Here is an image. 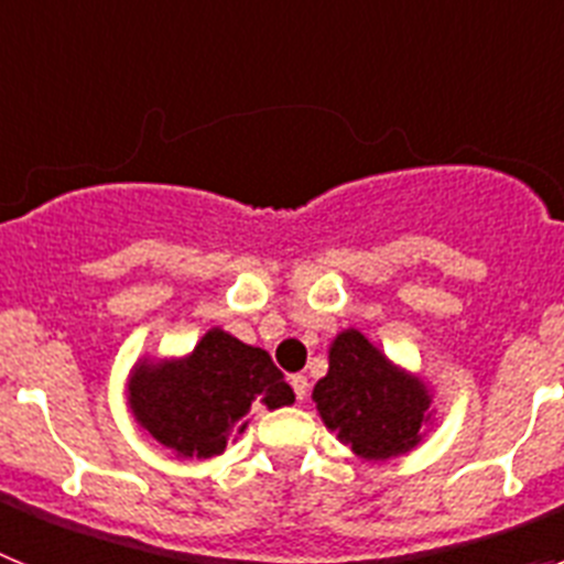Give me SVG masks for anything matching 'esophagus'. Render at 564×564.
<instances>
[{"instance_id": "1", "label": "esophagus", "mask_w": 564, "mask_h": 564, "mask_svg": "<svg viewBox=\"0 0 564 564\" xmlns=\"http://www.w3.org/2000/svg\"><path fill=\"white\" fill-rule=\"evenodd\" d=\"M291 387H293V392H296V398L299 401H305V395H307V378L305 376H291Z\"/></svg>"}]
</instances>
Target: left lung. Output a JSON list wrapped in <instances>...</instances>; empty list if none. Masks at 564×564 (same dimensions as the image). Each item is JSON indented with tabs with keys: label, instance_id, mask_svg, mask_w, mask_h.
<instances>
[{
	"label": "left lung",
	"instance_id": "left-lung-1",
	"mask_svg": "<svg viewBox=\"0 0 564 564\" xmlns=\"http://www.w3.org/2000/svg\"><path fill=\"white\" fill-rule=\"evenodd\" d=\"M313 401L327 430L364 460L412 452L435 415L423 378L392 364L356 327L333 338L330 367L313 387Z\"/></svg>",
	"mask_w": 564,
	"mask_h": 564
}]
</instances>
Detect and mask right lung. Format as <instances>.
<instances>
[{
    "mask_svg": "<svg viewBox=\"0 0 564 564\" xmlns=\"http://www.w3.org/2000/svg\"><path fill=\"white\" fill-rule=\"evenodd\" d=\"M285 376L262 347L212 327L181 358H141L129 372L127 403L134 421L177 457L223 455L242 435L253 406H291Z\"/></svg>",
    "mask_w": 564,
    "mask_h": 564,
    "instance_id": "1",
    "label": "right lung"
}]
</instances>
